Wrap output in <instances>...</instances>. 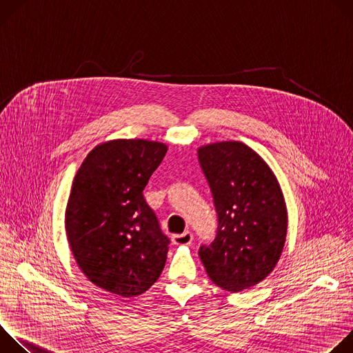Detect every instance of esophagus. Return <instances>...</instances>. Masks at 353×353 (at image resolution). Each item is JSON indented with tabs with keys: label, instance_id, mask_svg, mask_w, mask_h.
<instances>
[{
	"label": "esophagus",
	"instance_id": "34e87169",
	"mask_svg": "<svg viewBox=\"0 0 353 353\" xmlns=\"http://www.w3.org/2000/svg\"><path fill=\"white\" fill-rule=\"evenodd\" d=\"M192 233H190V232H184V233H181V234H174L173 237H172V240H173V243L174 244H177V245H185V244H190L191 241H192Z\"/></svg>",
	"mask_w": 353,
	"mask_h": 353
}]
</instances>
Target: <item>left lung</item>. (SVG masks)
Instances as JSON below:
<instances>
[{"mask_svg": "<svg viewBox=\"0 0 353 353\" xmlns=\"http://www.w3.org/2000/svg\"><path fill=\"white\" fill-rule=\"evenodd\" d=\"M218 214L214 241L199 247L212 282L232 293L256 286L283 250L288 212L279 183L263 158L243 142L198 149Z\"/></svg>", "mask_w": 353, "mask_h": 353, "instance_id": "obj_1", "label": "left lung"}]
</instances>
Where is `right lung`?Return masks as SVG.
<instances>
[{"label": "right lung", "mask_w": 353, "mask_h": 353, "mask_svg": "<svg viewBox=\"0 0 353 353\" xmlns=\"http://www.w3.org/2000/svg\"><path fill=\"white\" fill-rule=\"evenodd\" d=\"M166 152L162 142L109 141L90 150L74 177L68 243L81 271L106 292L138 296L163 271L170 240L142 191Z\"/></svg>", "instance_id": "right-lung-1"}]
</instances>
